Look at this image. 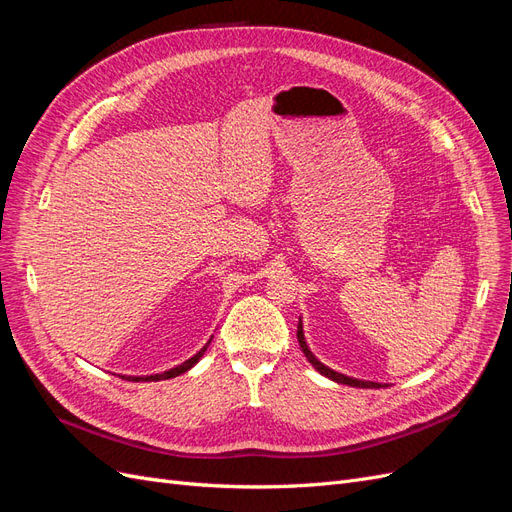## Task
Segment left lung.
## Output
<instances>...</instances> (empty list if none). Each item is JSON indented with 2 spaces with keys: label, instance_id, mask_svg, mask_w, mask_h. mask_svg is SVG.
Wrapping results in <instances>:
<instances>
[{
  "label": "left lung",
  "instance_id": "1",
  "mask_svg": "<svg viewBox=\"0 0 512 512\" xmlns=\"http://www.w3.org/2000/svg\"><path fill=\"white\" fill-rule=\"evenodd\" d=\"M299 331H297V339H299V346H301V350H303V354L307 356V361L312 363L322 376H327V378H331L333 382H339V384H348V386H359V389H380V382H367V380H356V378H348V376H344V374H337V371H333V369H329L327 365H322L316 356L312 354V350L307 348V344H305V335H303V324H301V318H299V327H297Z\"/></svg>",
  "mask_w": 512,
  "mask_h": 512
}]
</instances>
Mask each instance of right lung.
<instances>
[{
    "mask_svg": "<svg viewBox=\"0 0 512 512\" xmlns=\"http://www.w3.org/2000/svg\"><path fill=\"white\" fill-rule=\"evenodd\" d=\"M211 342H207V346H209ZM207 346L200 350V352H196L192 359H188L185 363H181V365H177V367H173V369H168V371H164V374H156V376H145V378H138V376H121L123 380H132V382H158V380H168V378H175V376H181V374H185V371L188 369H192L198 361H200V356L205 354V350H207Z\"/></svg>",
    "mask_w": 512,
    "mask_h": 512,
    "instance_id": "right-lung-1",
    "label": "right lung"
}]
</instances>
